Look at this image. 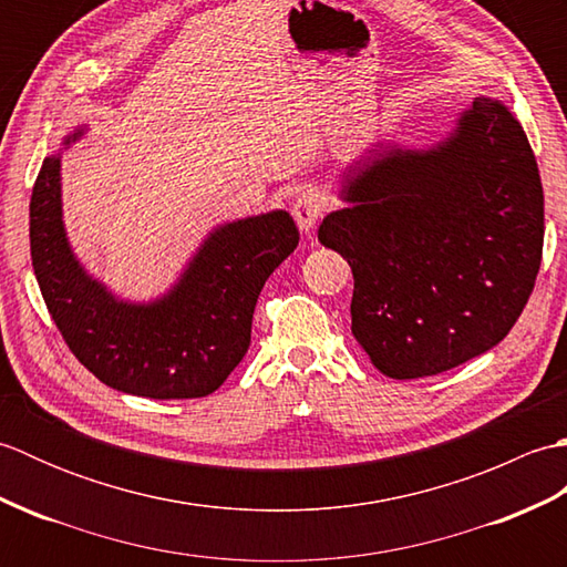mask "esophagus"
I'll list each match as a JSON object with an SVG mask.
<instances>
[{"label": "esophagus", "instance_id": "esophagus-1", "mask_svg": "<svg viewBox=\"0 0 567 567\" xmlns=\"http://www.w3.org/2000/svg\"><path fill=\"white\" fill-rule=\"evenodd\" d=\"M327 204H323V197L319 195L317 189H305L292 204V216L302 234H311L315 231L317 221L321 219V212Z\"/></svg>", "mask_w": 567, "mask_h": 567}]
</instances>
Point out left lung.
<instances>
[{
	"instance_id": "left-lung-1",
	"label": "left lung",
	"mask_w": 567,
	"mask_h": 567,
	"mask_svg": "<svg viewBox=\"0 0 567 567\" xmlns=\"http://www.w3.org/2000/svg\"><path fill=\"white\" fill-rule=\"evenodd\" d=\"M319 240L353 270V336L392 380L495 348L544 250V187L519 118L475 97L431 146L378 143L341 173Z\"/></svg>"
}]
</instances>
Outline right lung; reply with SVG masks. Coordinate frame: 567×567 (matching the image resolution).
Masks as SVG:
<instances>
[{
  "mask_svg": "<svg viewBox=\"0 0 567 567\" xmlns=\"http://www.w3.org/2000/svg\"><path fill=\"white\" fill-rule=\"evenodd\" d=\"M72 128L35 177L31 265L45 307L70 351L110 388L148 400H192L219 390L250 346L258 295L299 244L285 209L214 226L153 299H126L94 277L70 246L63 221V153Z\"/></svg>",
  "mask_w": 567,
  "mask_h": 567,
  "instance_id": "obj_1",
  "label": "right lung"
}]
</instances>
